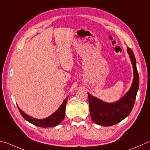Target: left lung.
Returning a JSON list of instances; mask_svg holds the SVG:
<instances>
[{"instance_id":"left-lung-1","label":"left lung","mask_w":150,"mask_h":150,"mask_svg":"<svg viewBox=\"0 0 150 150\" xmlns=\"http://www.w3.org/2000/svg\"><path fill=\"white\" fill-rule=\"evenodd\" d=\"M127 49L133 66L134 78L131 88L125 95L116 102L108 103L88 93L90 116L96 124L103 126L115 125L125 118L133 109L139 87V76L133 52L129 47Z\"/></svg>"}]
</instances>
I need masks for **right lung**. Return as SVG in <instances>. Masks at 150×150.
<instances>
[{"mask_svg": "<svg viewBox=\"0 0 150 150\" xmlns=\"http://www.w3.org/2000/svg\"><path fill=\"white\" fill-rule=\"evenodd\" d=\"M67 98H68V97H67V98L64 99L62 104L60 105L59 108H58L55 112L51 114V116H49L47 118L44 119H36L32 118V117L27 115V114H25L24 112H23L18 106H17V107H18L19 112L23 118H24L26 121L31 123L32 124L40 127H54V126L60 124L64 118Z\"/></svg>", "mask_w": 150, "mask_h": 150, "instance_id": "obj_1", "label": "right lung"}]
</instances>
